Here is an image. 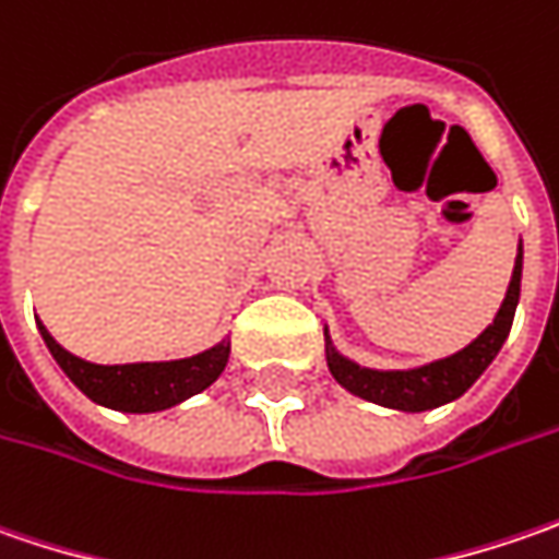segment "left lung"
Wrapping results in <instances>:
<instances>
[{
  "label": "left lung",
  "instance_id": "obj_1",
  "mask_svg": "<svg viewBox=\"0 0 559 559\" xmlns=\"http://www.w3.org/2000/svg\"><path fill=\"white\" fill-rule=\"evenodd\" d=\"M520 281L522 250L516 253L513 278H510L507 297L500 304L495 322L485 328L466 350L453 353L448 359L428 362L423 369H409V372H372V369H359L350 359L328 350V369L356 397L391 406V409L423 413V409H435L441 403L456 401L460 394H466L473 388L475 378L491 366V359L503 347L510 325H513V316H516V304H520Z\"/></svg>",
  "mask_w": 559,
  "mask_h": 559
}]
</instances>
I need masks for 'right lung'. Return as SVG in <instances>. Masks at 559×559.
Listing matches in <instances>:
<instances>
[{
	"label": "right lung",
	"instance_id": "obj_1",
	"mask_svg": "<svg viewBox=\"0 0 559 559\" xmlns=\"http://www.w3.org/2000/svg\"><path fill=\"white\" fill-rule=\"evenodd\" d=\"M49 353L56 356L64 376L71 378L90 401L124 409V413H156L165 406L187 401L190 394H200L222 369L228 366L231 344L222 341L218 347L190 356V359H171V362H128V366H96L81 356L68 353L56 337L39 325Z\"/></svg>",
	"mask_w": 559,
	"mask_h": 559
}]
</instances>
